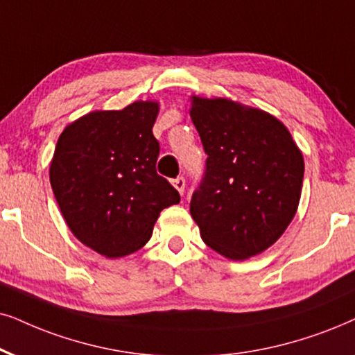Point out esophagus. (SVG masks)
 Returning a JSON list of instances; mask_svg holds the SVG:
<instances>
[{"instance_id": "obj_1", "label": "esophagus", "mask_w": 355, "mask_h": 355, "mask_svg": "<svg viewBox=\"0 0 355 355\" xmlns=\"http://www.w3.org/2000/svg\"><path fill=\"white\" fill-rule=\"evenodd\" d=\"M172 183H173V187L178 190V193H182L183 195V191H185V178L177 177L175 180H172Z\"/></svg>"}]
</instances>
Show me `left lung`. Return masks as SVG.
Instances as JSON below:
<instances>
[{"label":"left lung","mask_w":355,"mask_h":355,"mask_svg":"<svg viewBox=\"0 0 355 355\" xmlns=\"http://www.w3.org/2000/svg\"><path fill=\"white\" fill-rule=\"evenodd\" d=\"M208 159L190 213L218 254L244 260L284 234L302 196L304 162L284 124L226 98H191Z\"/></svg>","instance_id":"left-lung-1"}]
</instances>
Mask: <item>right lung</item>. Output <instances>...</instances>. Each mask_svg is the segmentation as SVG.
I'll return each instance as SVG.
<instances>
[{
  "label": "right lung",
  "instance_id": "add662e5",
  "mask_svg": "<svg viewBox=\"0 0 355 355\" xmlns=\"http://www.w3.org/2000/svg\"><path fill=\"white\" fill-rule=\"evenodd\" d=\"M155 101L93 111L67 125L51 164V185L80 242L105 257H124L150 239L160 211L180 195L155 170Z\"/></svg>",
  "mask_w": 355,
  "mask_h": 355
}]
</instances>
